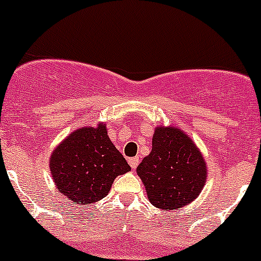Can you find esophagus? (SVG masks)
Segmentation results:
<instances>
[{
    "label": "esophagus",
    "instance_id": "34e87169",
    "mask_svg": "<svg viewBox=\"0 0 261 261\" xmlns=\"http://www.w3.org/2000/svg\"><path fill=\"white\" fill-rule=\"evenodd\" d=\"M139 163H140L139 158H130V159H128V164H130V167L133 168V169H136V167L139 165Z\"/></svg>",
    "mask_w": 261,
    "mask_h": 261
}]
</instances>
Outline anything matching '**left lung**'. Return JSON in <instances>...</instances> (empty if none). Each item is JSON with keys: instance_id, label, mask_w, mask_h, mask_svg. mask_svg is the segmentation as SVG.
Masks as SVG:
<instances>
[{"instance_id": "obj_1", "label": "left lung", "mask_w": 261, "mask_h": 261, "mask_svg": "<svg viewBox=\"0 0 261 261\" xmlns=\"http://www.w3.org/2000/svg\"><path fill=\"white\" fill-rule=\"evenodd\" d=\"M139 177L155 207L175 210L198 197L206 181V164L191 139L177 127H158L152 149L139 164Z\"/></svg>"}]
</instances>
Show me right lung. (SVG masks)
<instances>
[{"label":"right lung","mask_w":261,"mask_h":261,"mask_svg":"<svg viewBox=\"0 0 261 261\" xmlns=\"http://www.w3.org/2000/svg\"><path fill=\"white\" fill-rule=\"evenodd\" d=\"M130 165L107 136L106 126L82 127L70 134L50 159V172L63 196L77 204L105 198L117 175Z\"/></svg>","instance_id":"1"}]
</instances>
